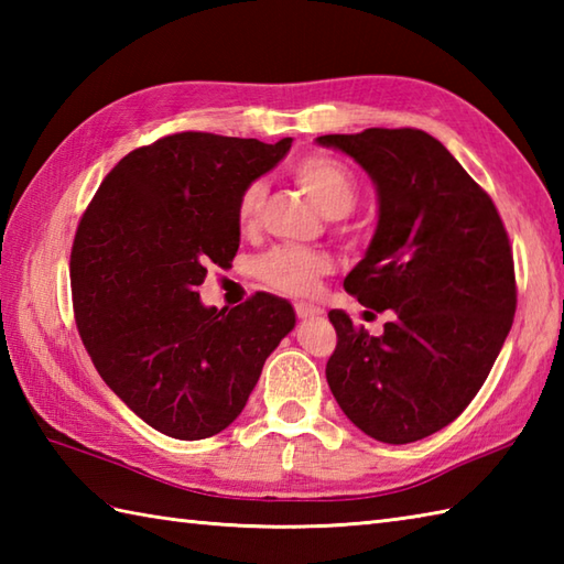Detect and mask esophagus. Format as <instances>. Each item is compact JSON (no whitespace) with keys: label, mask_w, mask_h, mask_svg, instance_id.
<instances>
[{"label":"esophagus","mask_w":564,"mask_h":564,"mask_svg":"<svg viewBox=\"0 0 564 564\" xmlns=\"http://www.w3.org/2000/svg\"><path fill=\"white\" fill-rule=\"evenodd\" d=\"M295 315L301 319H313V317H319V310H315L313 305L301 303V305H295Z\"/></svg>","instance_id":"34e87169"}]
</instances>
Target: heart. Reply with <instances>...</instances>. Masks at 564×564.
<instances>
[{"label": "heart", "mask_w": 564, "mask_h": 564, "mask_svg": "<svg viewBox=\"0 0 564 564\" xmlns=\"http://www.w3.org/2000/svg\"><path fill=\"white\" fill-rule=\"evenodd\" d=\"M293 176L317 210L327 218L337 220L354 210L358 184L349 166L339 160L327 158V154H313V158H305L293 166ZM263 196H267V188L261 182L245 186L242 196L237 200V225L242 230H251L257 225ZM329 271L332 259L327 254L301 247L271 249L259 261L261 281L271 285L273 291L289 295H310L322 275Z\"/></svg>", "instance_id": "obj_1"}]
</instances>
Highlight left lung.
Returning <instances> with one entry per match:
<instances>
[{"label": "left lung", "instance_id": "8db88e82", "mask_svg": "<svg viewBox=\"0 0 564 564\" xmlns=\"http://www.w3.org/2000/svg\"><path fill=\"white\" fill-rule=\"evenodd\" d=\"M315 142L349 154L376 186V235L344 289L390 313L380 337H370L332 310L329 390L370 438L394 446L426 438L473 402L511 329L517 279L505 223L424 130L368 128Z\"/></svg>", "mask_w": 564, "mask_h": 564}]
</instances>
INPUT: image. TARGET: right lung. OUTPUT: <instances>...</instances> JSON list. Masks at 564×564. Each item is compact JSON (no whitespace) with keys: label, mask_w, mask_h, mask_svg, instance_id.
I'll use <instances>...</instances> for the list:
<instances>
[{"label":"right lung","mask_w":564,"mask_h":564,"mask_svg":"<svg viewBox=\"0 0 564 564\" xmlns=\"http://www.w3.org/2000/svg\"><path fill=\"white\" fill-rule=\"evenodd\" d=\"M291 138L176 133L138 148L104 178L69 257L75 317L94 366L142 422L182 441L220 434L295 327L271 293L232 310L200 303L208 263L239 249L237 200Z\"/></svg>","instance_id":"1"}]
</instances>
